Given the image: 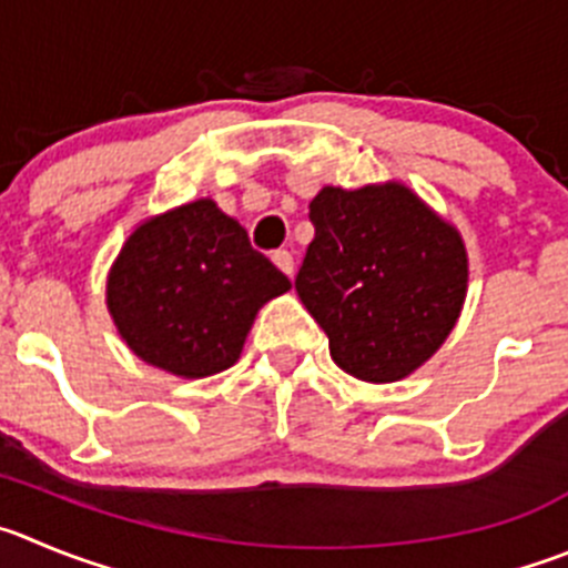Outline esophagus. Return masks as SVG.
<instances>
[{"label":"esophagus","instance_id":"1","mask_svg":"<svg viewBox=\"0 0 568 568\" xmlns=\"http://www.w3.org/2000/svg\"><path fill=\"white\" fill-rule=\"evenodd\" d=\"M272 260L280 272L288 274V277H294V254H291L288 248H277V252L272 254Z\"/></svg>","mask_w":568,"mask_h":568}]
</instances>
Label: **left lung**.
Segmentation results:
<instances>
[{"mask_svg": "<svg viewBox=\"0 0 568 568\" xmlns=\"http://www.w3.org/2000/svg\"><path fill=\"white\" fill-rule=\"evenodd\" d=\"M294 285L344 373L389 384L415 373L457 325L468 257L454 226L404 184L325 187Z\"/></svg>", "mask_w": 568, "mask_h": 568, "instance_id": "left-lung-1", "label": "left lung"}]
</instances>
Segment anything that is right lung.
Listing matches in <instances>:
<instances>
[{
    "label": "right lung",
    "instance_id": "add662e5",
    "mask_svg": "<svg viewBox=\"0 0 568 568\" xmlns=\"http://www.w3.org/2000/svg\"><path fill=\"white\" fill-rule=\"evenodd\" d=\"M105 288L116 331L142 362L204 378L237 362L257 311L291 280L235 219L201 199L145 221Z\"/></svg>",
    "mask_w": 568,
    "mask_h": 568
}]
</instances>
